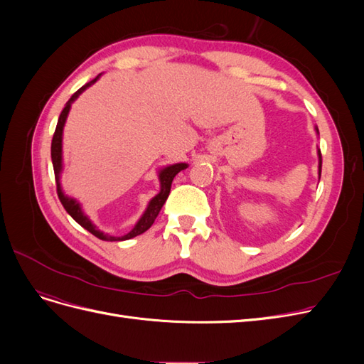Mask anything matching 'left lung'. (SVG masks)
I'll use <instances>...</instances> for the list:
<instances>
[{
	"label": "left lung",
	"mask_w": 364,
	"mask_h": 364,
	"mask_svg": "<svg viewBox=\"0 0 364 364\" xmlns=\"http://www.w3.org/2000/svg\"><path fill=\"white\" fill-rule=\"evenodd\" d=\"M317 134H318V130H317ZM317 155H318V179H321V173H322V155H321V150L317 151Z\"/></svg>",
	"instance_id": "1"
}]
</instances>
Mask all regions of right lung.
<instances>
[{"label": "right lung", "mask_w": 364, "mask_h": 364, "mask_svg": "<svg viewBox=\"0 0 364 364\" xmlns=\"http://www.w3.org/2000/svg\"><path fill=\"white\" fill-rule=\"evenodd\" d=\"M98 77H100V74H98L95 79H92L91 82H87L85 86H82L79 91H75L73 94V97L70 98V100L67 102V105H65L63 111L60 112V117L58 119V126H56V130H54V135H53V141H51V161H53V168H54V178H56V188H58V196H59V200L60 203L63 205V208L67 209V213L75 220L77 223H79L82 228H85L86 230H90V232L92 235H95L97 238L100 240H105V241H123V240H130L134 238L136 235H141L142 232H146V230L155 223V220L161 211V208L164 206L165 200H167V197L170 194V190H171V182L174 179V176L178 174L179 171L185 170L186 167H188V164L185 162H181V164H174V165H168V167H165L159 171V182H161V191L159 194H156L153 199L150 200L146 213L142 214V217L138 220V223L135 225V228L130 230L129 234L123 235V237H112V235H107V234H103L102 230H98L90 218H87L82 208L79 205V202L71 199V197L65 196L62 188H60V171H62V134H63V126H65V121H67V117H68V112L71 109V105L73 102L75 100L77 97H79L86 87H90L92 83H95L98 80Z\"/></svg>", "instance_id": "1"}]
</instances>
